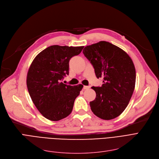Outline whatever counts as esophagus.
I'll return each instance as SVG.
<instances>
[{"label": "esophagus", "mask_w": 159, "mask_h": 159, "mask_svg": "<svg viewBox=\"0 0 159 159\" xmlns=\"http://www.w3.org/2000/svg\"><path fill=\"white\" fill-rule=\"evenodd\" d=\"M90 88L89 86H84V90H87V89H89Z\"/></svg>", "instance_id": "34e87169"}]
</instances>
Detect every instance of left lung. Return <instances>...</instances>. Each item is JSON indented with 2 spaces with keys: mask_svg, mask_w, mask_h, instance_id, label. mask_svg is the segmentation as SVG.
Listing matches in <instances>:
<instances>
[{
  "mask_svg": "<svg viewBox=\"0 0 159 159\" xmlns=\"http://www.w3.org/2000/svg\"><path fill=\"white\" fill-rule=\"evenodd\" d=\"M94 67L97 78H103L101 87H93L95 100L90 102L94 114L103 120L120 115L133 95L136 71L131 57L122 49L107 41L89 45L83 50Z\"/></svg>",
  "mask_w": 159,
  "mask_h": 159,
  "instance_id": "1",
  "label": "left lung"
}]
</instances>
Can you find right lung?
Returning a JSON list of instances; mask_svg holds the SVG:
<instances>
[{"label": "right lung", "mask_w": 159, "mask_h": 159, "mask_svg": "<svg viewBox=\"0 0 159 159\" xmlns=\"http://www.w3.org/2000/svg\"><path fill=\"white\" fill-rule=\"evenodd\" d=\"M84 47L52 45L41 51L29 68L28 93L36 108L50 120L58 121L69 116L84 87L61 82L69 75L70 59L79 55Z\"/></svg>", "instance_id": "add662e5"}]
</instances>
